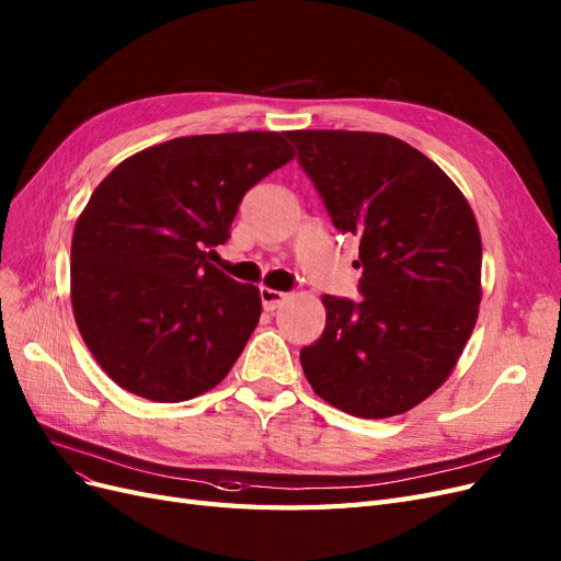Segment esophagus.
Returning a JSON list of instances; mask_svg holds the SVG:
<instances>
[{"instance_id":"34e87169","label":"esophagus","mask_w":561,"mask_h":561,"mask_svg":"<svg viewBox=\"0 0 561 561\" xmlns=\"http://www.w3.org/2000/svg\"><path fill=\"white\" fill-rule=\"evenodd\" d=\"M260 297H262V306H264V311H276V308L280 306V304H285L287 301V293H278V289H272V287H262L260 289Z\"/></svg>"}]
</instances>
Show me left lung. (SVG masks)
Wrapping results in <instances>:
<instances>
[{"mask_svg":"<svg viewBox=\"0 0 561 561\" xmlns=\"http://www.w3.org/2000/svg\"><path fill=\"white\" fill-rule=\"evenodd\" d=\"M343 234L359 237V301L324 295L322 336L301 347L318 397L390 417L450 376L476 327L482 245L457 185L420 150L376 131H285Z\"/></svg>","mask_w":561,"mask_h":561,"instance_id":"obj_1","label":"left lung"}]
</instances>
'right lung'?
<instances>
[{"label": "right lung", "instance_id": "1", "mask_svg": "<svg viewBox=\"0 0 561 561\" xmlns=\"http://www.w3.org/2000/svg\"><path fill=\"white\" fill-rule=\"evenodd\" d=\"M285 131L199 134L146 148L96 185L71 241V306L102 369L131 394L216 385L262 313L260 289L210 264L245 192L293 160Z\"/></svg>", "mask_w": 561, "mask_h": 561}]
</instances>
